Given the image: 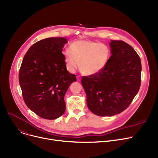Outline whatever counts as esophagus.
Masks as SVG:
<instances>
[{
    "instance_id": "obj_1",
    "label": "esophagus",
    "mask_w": 158,
    "mask_h": 158,
    "mask_svg": "<svg viewBox=\"0 0 158 158\" xmlns=\"http://www.w3.org/2000/svg\"><path fill=\"white\" fill-rule=\"evenodd\" d=\"M77 79L78 81H81V77H80L79 76H77Z\"/></svg>"
}]
</instances>
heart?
Segmentation results:
<instances>
[{
  "label": "heart",
  "mask_w": 158,
  "mask_h": 158,
  "mask_svg": "<svg viewBox=\"0 0 158 158\" xmlns=\"http://www.w3.org/2000/svg\"><path fill=\"white\" fill-rule=\"evenodd\" d=\"M110 56L109 48L103 44L88 40L74 41L64 52L67 70L72 73L79 66L82 73L87 76L100 72L106 65Z\"/></svg>",
  "instance_id": "heart-1"
}]
</instances>
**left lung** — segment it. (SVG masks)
Here are the masks:
<instances>
[{"label": "left lung", "instance_id": "left-lung-1", "mask_svg": "<svg viewBox=\"0 0 158 158\" xmlns=\"http://www.w3.org/2000/svg\"><path fill=\"white\" fill-rule=\"evenodd\" d=\"M110 45L112 54L106 65L81 79L88 109L101 117H111L126 110L142 80V64L135 49L122 40H111Z\"/></svg>", "mask_w": 158, "mask_h": 158}]
</instances>
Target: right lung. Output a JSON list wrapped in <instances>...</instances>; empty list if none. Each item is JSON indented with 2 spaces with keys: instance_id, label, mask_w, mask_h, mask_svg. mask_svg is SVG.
Segmentation results:
<instances>
[{
  "instance_id": "obj_1",
  "label": "right lung",
  "mask_w": 158,
  "mask_h": 158,
  "mask_svg": "<svg viewBox=\"0 0 158 158\" xmlns=\"http://www.w3.org/2000/svg\"><path fill=\"white\" fill-rule=\"evenodd\" d=\"M64 38H48L33 44L25 54L19 70L23 99L39 117L54 120L64 113V97L76 75L66 70Z\"/></svg>"
}]
</instances>
